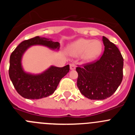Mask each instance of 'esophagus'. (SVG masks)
Segmentation results:
<instances>
[{
	"mask_svg": "<svg viewBox=\"0 0 135 135\" xmlns=\"http://www.w3.org/2000/svg\"><path fill=\"white\" fill-rule=\"evenodd\" d=\"M76 64H70V70H75V69H76Z\"/></svg>",
	"mask_w": 135,
	"mask_h": 135,
	"instance_id": "esophagus-1",
	"label": "esophagus"
}]
</instances>
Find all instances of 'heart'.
I'll list each match as a JSON object with an SVG mask.
<instances>
[{
	"instance_id": "b5f03b06",
	"label": "heart",
	"mask_w": 135,
	"mask_h": 135,
	"mask_svg": "<svg viewBox=\"0 0 135 135\" xmlns=\"http://www.w3.org/2000/svg\"><path fill=\"white\" fill-rule=\"evenodd\" d=\"M102 49L103 45L99 40L80 38L69 45L68 52L74 57L82 55V59L90 62L95 60L100 55Z\"/></svg>"
}]
</instances>
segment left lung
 <instances>
[{"label":"left lung","instance_id":"1","mask_svg":"<svg viewBox=\"0 0 135 135\" xmlns=\"http://www.w3.org/2000/svg\"><path fill=\"white\" fill-rule=\"evenodd\" d=\"M104 52L99 60L77 67V86L91 100H103L112 96L123 78L124 59L116 46L103 36Z\"/></svg>","mask_w":135,"mask_h":135}]
</instances>
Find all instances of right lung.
Listing matches in <instances>:
<instances>
[{"label": "right lung", "mask_w": 135, "mask_h": 135, "mask_svg": "<svg viewBox=\"0 0 135 135\" xmlns=\"http://www.w3.org/2000/svg\"><path fill=\"white\" fill-rule=\"evenodd\" d=\"M33 45H42L52 50H59L58 42L45 37L36 36L21 42L10 56L9 74L17 92L26 99H38L52 95L61 79L69 72L70 65L63 68L51 66L40 74H32L24 71L21 59L27 49Z\"/></svg>", "instance_id": "add662e5"}]
</instances>
